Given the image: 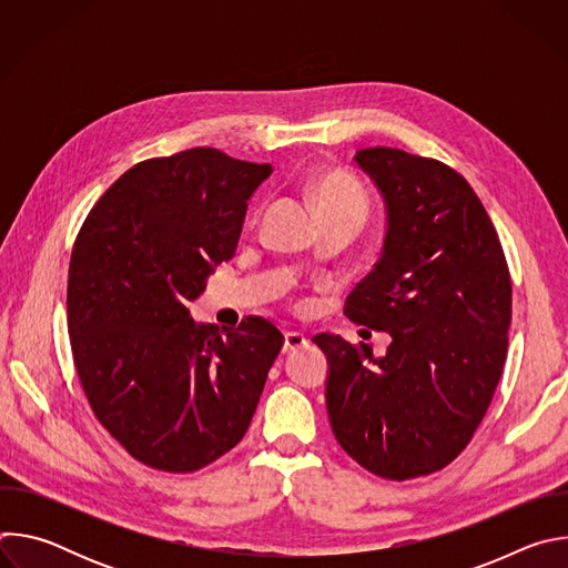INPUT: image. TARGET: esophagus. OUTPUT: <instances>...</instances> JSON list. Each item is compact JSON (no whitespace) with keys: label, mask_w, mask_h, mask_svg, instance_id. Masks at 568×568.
Segmentation results:
<instances>
[{"label":"esophagus","mask_w":568,"mask_h":568,"mask_svg":"<svg viewBox=\"0 0 568 568\" xmlns=\"http://www.w3.org/2000/svg\"><path fill=\"white\" fill-rule=\"evenodd\" d=\"M307 346V337L303 333H285V344H283V353H292Z\"/></svg>","instance_id":"esophagus-1"}]
</instances>
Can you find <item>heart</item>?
I'll list each match as a JSON object with an SVG mask.
<instances>
[{
  "label": "heart",
  "instance_id": "heart-1",
  "mask_svg": "<svg viewBox=\"0 0 568 568\" xmlns=\"http://www.w3.org/2000/svg\"><path fill=\"white\" fill-rule=\"evenodd\" d=\"M312 200L321 215H355L368 213V197L362 184L342 171H331L312 182Z\"/></svg>",
  "mask_w": 568,
  "mask_h": 568
}]
</instances>
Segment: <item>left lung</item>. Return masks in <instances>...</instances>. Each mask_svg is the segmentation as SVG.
<instances>
[{"label": "left lung", "mask_w": 568, "mask_h": 568, "mask_svg": "<svg viewBox=\"0 0 568 568\" xmlns=\"http://www.w3.org/2000/svg\"><path fill=\"white\" fill-rule=\"evenodd\" d=\"M357 166L386 206L382 256L346 298V316L384 331L375 357L321 333L328 418L337 443L368 471L407 480L449 465L471 440L499 384L513 285L480 200L438 159L364 148Z\"/></svg>", "instance_id": "obj_1"}]
</instances>
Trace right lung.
Returning a JSON list of instances; mask_svg holds the SVG:
<instances>
[{
	"label": "right lung",
	"mask_w": 568,
	"mask_h": 568,
	"mask_svg": "<svg viewBox=\"0 0 568 568\" xmlns=\"http://www.w3.org/2000/svg\"><path fill=\"white\" fill-rule=\"evenodd\" d=\"M270 175L215 148L145 159L78 231L67 283L75 373L99 423L148 467L202 469L250 429L285 337L263 316L220 335L189 303L233 256Z\"/></svg>",
	"instance_id": "right-lung-1"
}]
</instances>
